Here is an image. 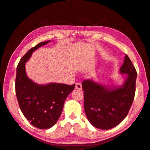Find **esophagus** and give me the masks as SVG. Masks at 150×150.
Returning a JSON list of instances; mask_svg holds the SVG:
<instances>
[{
	"mask_svg": "<svg viewBox=\"0 0 150 150\" xmlns=\"http://www.w3.org/2000/svg\"><path fill=\"white\" fill-rule=\"evenodd\" d=\"M75 88L77 89H79V90L82 89V85H81V84L80 83H77L76 84Z\"/></svg>",
	"mask_w": 150,
	"mask_h": 150,
	"instance_id": "esophagus-1",
	"label": "esophagus"
}]
</instances>
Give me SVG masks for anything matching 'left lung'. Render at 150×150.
Listing matches in <instances>:
<instances>
[{"mask_svg": "<svg viewBox=\"0 0 150 150\" xmlns=\"http://www.w3.org/2000/svg\"><path fill=\"white\" fill-rule=\"evenodd\" d=\"M125 81L120 86H108L92 79L84 80V112L88 121L95 127L112 129L127 115L135 93L137 71L127 55L120 69Z\"/></svg>", "mask_w": 150, "mask_h": 150, "instance_id": "1", "label": "left lung"}]
</instances>
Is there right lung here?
I'll list each match as a JSON object with an SVG mask.
<instances>
[{"label":"right lung","mask_w":150,"mask_h":150,"mask_svg":"<svg viewBox=\"0 0 150 150\" xmlns=\"http://www.w3.org/2000/svg\"><path fill=\"white\" fill-rule=\"evenodd\" d=\"M41 42L30 49L19 61L16 69V94L19 108L32 125L42 129L53 126L61 115L64 102L75 84L51 83L38 84L28 77L25 63L33 52L49 43Z\"/></svg>","instance_id":"right-lung-1"}]
</instances>
